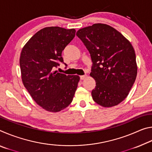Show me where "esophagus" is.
Returning <instances> with one entry per match:
<instances>
[{
	"label": "esophagus",
	"instance_id": "1",
	"mask_svg": "<svg viewBox=\"0 0 152 152\" xmlns=\"http://www.w3.org/2000/svg\"><path fill=\"white\" fill-rule=\"evenodd\" d=\"M86 75H83V76H80V80H84V78H86Z\"/></svg>",
	"mask_w": 152,
	"mask_h": 152
}]
</instances>
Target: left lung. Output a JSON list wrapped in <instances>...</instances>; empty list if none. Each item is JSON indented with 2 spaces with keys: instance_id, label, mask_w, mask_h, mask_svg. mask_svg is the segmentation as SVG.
Wrapping results in <instances>:
<instances>
[{
  "instance_id": "obj_1",
  "label": "left lung",
  "mask_w": 152,
  "mask_h": 152,
  "mask_svg": "<svg viewBox=\"0 0 152 152\" xmlns=\"http://www.w3.org/2000/svg\"><path fill=\"white\" fill-rule=\"evenodd\" d=\"M76 35L91 54V76L96 81L94 101L103 107L119 104L127 96L137 74L135 50L129 41L110 25L95 23Z\"/></svg>"
}]
</instances>
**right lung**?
Masks as SVG:
<instances>
[{
  "label": "right lung",
  "instance_id": "obj_1",
  "mask_svg": "<svg viewBox=\"0 0 152 152\" xmlns=\"http://www.w3.org/2000/svg\"><path fill=\"white\" fill-rule=\"evenodd\" d=\"M76 30L48 27L31 37L20 52L19 64L24 86L36 103L49 112L69 106L80 80L79 76L53 71L63 62L61 52L74 39Z\"/></svg>",
  "mask_w": 152,
  "mask_h": 152
}]
</instances>
